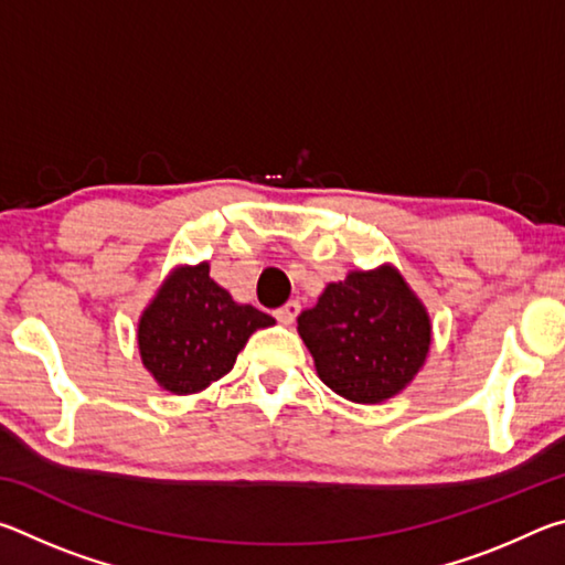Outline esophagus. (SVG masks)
Here are the masks:
<instances>
[{"instance_id":"esophagus-1","label":"esophagus","mask_w":565,"mask_h":565,"mask_svg":"<svg viewBox=\"0 0 565 565\" xmlns=\"http://www.w3.org/2000/svg\"><path fill=\"white\" fill-rule=\"evenodd\" d=\"M299 311H301V303L299 301H289V303H284L281 309H276L274 317L279 319L281 323H294L296 317H299Z\"/></svg>"}]
</instances>
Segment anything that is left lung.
Instances as JSON below:
<instances>
[{
	"mask_svg": "<svg viewBox=\"0 0 565 565\" xmlns=\"http://www.w3.org/2000/svg\"><path fill=\"white\" fill-rule=\"evenodd\" d=\"M299 333L323 384L356 404L396 396L431 343L426 309L391 266L329 284L299 317Z\"/></svg>",
	"mask_w": 565,
	"mask_h": 565,
	"instance_id": "left-lung-1",
	"label": "left lung"
}]
</instances>
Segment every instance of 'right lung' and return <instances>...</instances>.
<instances>
[{
	"instance_id": "1",
	"label": "right lung",
	"mask_w": 565,
	"mask_h": 565,
	"mask_svg": "<svg viewBox=\"0 0 565 565\" xmlns=\"http://www.w3.org/2000/svg\"><path fill=\"white\" fill-rule=\"evenodd\" d=\"M271 323L212 281L209 264L179 269L139 321L141 361L167 391L194 394L228 374L248 337Z\"/></svg>"
}]
</instances>
